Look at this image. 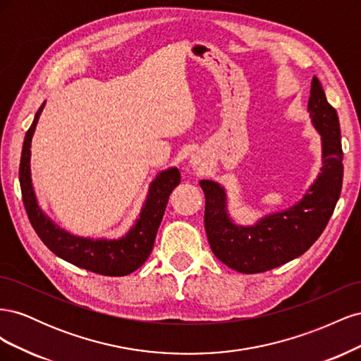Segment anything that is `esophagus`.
<instances>
[{"label":"esophagus","mask_w":361,"mask_h":361,"mask_svg":"<svg viewBox=\"0 0 361 361\" xmlns=\"http://www.w3.org/2000/svg\"><path fill=\"white\" fill-rule=\"evenodd\" d=\"M190 166H191V170H194V171H203V169H204L203 167L204 164L202 162V159L199 157H191Z\"/></svg>","instance_id":"34e87169"}]
</instances>
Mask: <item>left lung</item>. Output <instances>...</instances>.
<instances>
[{"label":"left lung","mask_w":361,"mask_h":361,"mask_svg":"<svg viewBox=\"0 0 361 361\" xmlns=\"http://www.w3.org/2000/svg\"><path fill=\"white\" fill-rule=\"evenodd\" d=\"M307 110L322 141V167L302 199L253 226H238L227 212V194L218 182L200 180L204 228L212 253L244 274L277 268L305 253L321 236L341 197L343 152L341 125L319 80L313 76Z\"/></svg>","instance_id":"8db88e82"}]
</instances>
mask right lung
<instances>
[{
	"label": "right lung",
	"instance_id": "obj_1",
	"mask_svg": "<svg viewBox=\"0 0 361 361\" xmlns=\"http://www.w3.org/2000/svg\"><path fill=\"white\" fill-rule=\"evenodd\" d=\"M45 102L40 105L35 120L27 130L19 164V183L28 220L42 243L54 255L69 264L96 272L102 276H128L138 269L149 257L157 238L164 211H166L171 191L180 182L176 167L162 170L149 185L146 202L130 231L118 239H92L75 236L54 223L42 211L31 182V140Z\"/></svg>",
	"mask_w": 361,
	"mask_h": 361
}]
</instances>
